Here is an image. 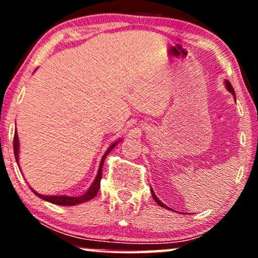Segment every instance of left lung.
<instances>
[{
    "label": "left lung",
    "instance_id": "1",
    "mask_svg": "<svg viewBox=\"0 0 258 258\" xmlns=\"http://www.w3.org/2000/svg\"><path fill=\"white\" fill-rule=\"evenodd\" d=\"M224 87H225V89H227L229 93L230 94H232V96H234V98H235V101H236V95H235V90H234V88H232V86L230 84V82H229L228 80H225L224 81ZM150 191H151V195H153V199L155 200V202H156L158 206H161L162 208H165V209H168V210H172L171 208H169V207H167L165 206L164 203H162L160 200H158V197L155 195V192H154V190H153V188H150Z\"/></svg>",
    "mask_w": 258,
    "mask_h": 258
}]
</instances>
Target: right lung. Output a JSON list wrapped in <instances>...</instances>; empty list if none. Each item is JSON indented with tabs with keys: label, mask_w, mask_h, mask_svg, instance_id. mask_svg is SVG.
<instances>
[{
	"label": "right lung",
	"mask_w": 258,
	"mask_h": 258,
	"mask_svg": "<svg viewBox=\"0 0 258 258\" xmlns=\"http://www.w3.org/2000/svg\"><path fill=\"white\" fill-rule=\"evenodd\" d=\"M121 141H122V139L115 141V142L112 143L111 146L108 148L107 151H105L103 156H102V160H101V163H100V168H98V171H97L96 177H95L94 182L91 183V185L89 186V189H88L87 191L83 194V195H80V196L42 195V194H38L37 191H35L34 189H31V190H33L35 195L40 197V199L47 201V202H50V203H52V204H57V206H66V207H69V206H77V204L88 202V201L93 200L94 197L97 195L98 189H100L101 178H102V168H103V163H104L105 157H107V155H108L109 153H110V151H111L112 149H114V148L116 147V144L121 142ZM14 154H15V158H16L17 165H19V167H20V161H19V160H20V158H19V154H20V142H19V135H17L16 130H15V135H14ZM20 170H21V169H20Z\"/></svg>",
	"instance_id": "right-lung-1"
}]
</instances>
